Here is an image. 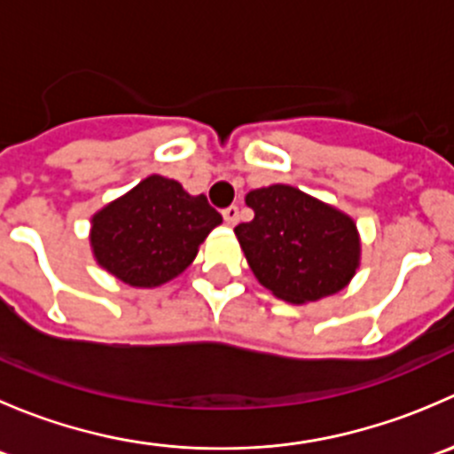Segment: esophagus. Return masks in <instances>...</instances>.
<instances>
[{
	"label": "esophagus",
	"instance_id": "esophagus-1",
	"mask_svg": "<svg viewBox=\"0 0 454 454\" xmlns=\"http://www.w3.org/2000/svg\"><path fill=\"white\" fill-rule=\"evenodd\" d=\"M222 215L223 219H226L228 226H235L237 219H239V208H237V206H228V208L222 210Z\"/></svg>",
	"mask_w": 454,
	"mask_h": 454
}]
</instances>
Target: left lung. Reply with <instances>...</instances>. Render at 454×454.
Instances as JSON below:
<instances>
[{
  "instance_id": "obj_1",
  "label": "left lung",
  "mask_w": 454,
  "mask_h": 454,
  "mask_svg": "<svg viewBox=\"0 0 454 454\" xmlns=\"http://www.w3.org/2000/svg\"><path fill=\"white\" fill-rule=\"evenodd\" d=\"M246 204L254 219L235 235L265 290L305 305L349 286L360 268V232L349 215L290 184L250 191Z\"/></svg>"
}]
</instances>
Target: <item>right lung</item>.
<instances>
[{"label":"right lung","mask_w":454,"mask_h":454,"mask_svg":"<svg viewBox=\"0 0 454 454\" xmlns=\"http://www.w3.org/2000/svg\"><path fill=\"white\" fill-rule=\"evenodd\" d=\"M222 215L180 182L149 176L91 215L96 263L131 287H160L180 277Z\"/></svg>","instance_id":"add662e5"}]
</instances>
